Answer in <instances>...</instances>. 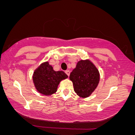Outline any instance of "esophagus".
<instances>
[{
  "label": "esophagus",
  "mask_w": 135,
  "mask_h": 135,
  "mask_svg": "<svg viewBox=\"0 0 135 135\" xmlns=\"http://www.w3.org/2000/svg\"><path fill=\"white\" fill-rule=\"evenodd\" d=\"M65 73L68 75V76H69V75H70V71H69V70H66V71H65Z\"/></svg>",
  "instance_id": "1"
}]
</instances>
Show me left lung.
I'll return each mask as SVG.
<instances>
[{"label": "left lung", "mask_w": 135, "mask_h": 135, "mask_svg": "<svg viewBox=\"0 0 135 135\" xmlns=\"http://www.w3.org/2000/svg\"><path fill=\"white\" fill-rule=\"evenodd\" d=\"M74 90L81 98H87L97 88L99 82V73L89 60H80L70 74Z\"/></svg>", "instance_id": "obj_1"}]
</instances>
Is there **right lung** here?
Instances as JSON below:
<instances>
[{
	"label": "right lung",
	"instance_id": "1",
	"mask_svg": "<svg viewBox=\"0 0 135 135\" xmlns=\"http://www.w3.org/2000/svg\"><path fill=\"white\" fill-rule=\"evenodd\" d=\"M68 76L63 71H55L49 62L42 63L33 74V82L38 93L49 96L56 93L61 81Z\"/></svg>",
	"mask_w": 135,
	"mask_h": 135
}]
</instances>
